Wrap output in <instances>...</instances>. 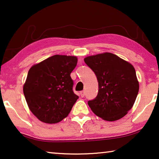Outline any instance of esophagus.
Wrapping results in <instances>:
<instances>
[{"label":"esophagus","mask_w":159,"mask_h":159,"mask_svg":"<svg viewBox=\"0 0 159 159\" xmlns=\"http://www.w3.org/2000/svg\"><path fill=\"white\" fill-rule=\"evenodd\" d=\"M80 96L82 97H84V96H85V91H80Z\"/></svg>","instance_id":"1"}]
</instances>
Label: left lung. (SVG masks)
Masks as SVG:
<instances>
[{"instance_id": "1", "label": "left lung", "mask_w": 159, "mask_h": 159, "mask_svg": "<svg viewBox=\"0 0 159 159\" xmlns=\"http://www.w3.org/2000/svg\"><path fill=\"white\" fill-rule=\"evenodd\" d=\"M84 61L98 82L96 98L88 102L91 111L108 121L125 116L134 106L139 90L134 66L108 52L87 56Z\"/></svg>"}]
</instances>
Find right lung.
I'll use <instances>...</instances> for the list:
<instances>
[{"instance_id":"add662e5","label":"right lung","mask_w":159,"mask_h":159,"mask_svg":"<svg viewBox=\"0 0 159 159\" xmlns=\"http://www.w3.org/2000/svg\"><path fill=\"white\" fill-rule=\"evenodd\" d=\"M76 56L54 55L31 66L23 93L28 108L46 124H56L68 116L79 96L73 91L70 73L77 65Z\"/></svg>"}]
</instances>
